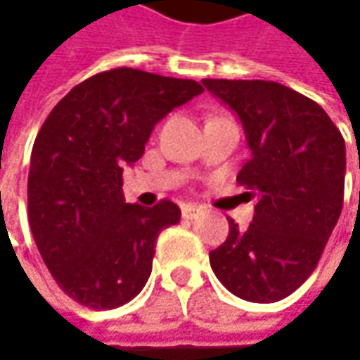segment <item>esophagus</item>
<instances>
[{
	"instance_id": "1",
	"label": "esophagus",
	"mask_w": 360,
	"mask_h": 360,
	"mask_svg": "<svg viewBox=\"0 0 360 360\" xmlns=\"http://www.w3.org/2000/svg\"><path fill=\"white\" fill-rule=\"evenodd\" d=\"M200 212H202V206H196V204H184V206H182V216L188 218V220L196 218Z\"/></svg>"
}]
</instances>
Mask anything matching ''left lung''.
<instances>
[{"label": "left lung", "mask_w": 360, "mask_h": 360, "mask_svg": "<svg viewBox=\"0 0 360 360\" xmlns=\"http://www.w3.org/2000/svg\"><path fill=\"white\" fill-rule=\"evenodd\" d=\"M240 118L250 160L236 176L256 196L246 230L210 252L216 278L250 302L292 295L316 269L345 196V140L311 98L264 79H202Z\"/></svg>", "instance_id": "obj_1"}]
</instances>
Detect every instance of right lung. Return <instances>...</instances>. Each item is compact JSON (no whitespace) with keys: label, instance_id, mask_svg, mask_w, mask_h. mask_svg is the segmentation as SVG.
Returning <instances> with one entry per match:
<instances>
[{"label":"right lung","instance_id":"add662e5","mask_svg":"<svg viewBox=\"0 0 360 360\" xmlns=\"http://www.w3.org/2000/svg\"><path fill=\"white\" fill-rule=\"evenodd\" d=\"M202 91L194 79L116 68L72 88L37 131L27 218L51 276L79 304L118 309L148 283L158 234L180 208L126 204L122 172L160 120Z\"/></svg>","mask_w":360,"mask_h":360}]
</instances>
